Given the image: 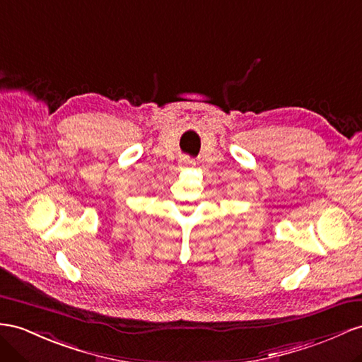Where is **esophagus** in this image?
Wrapping results in <instances>:
<instances>
[{"mask_svg":"<svg viewBox=\"0 0 362 362\" xmlns=\"http://www.w3.org/2000/svg\"><path fill=\"white\" fill-rule=\"evenodd\" d=\"M180 165L183 166V168H189V166L196 165V162L191 160V159H188V157H183V159H180Z\"/></svg>","mask_w":362,"mask_h":362,"instance_id":"34e87169","label":"esophagus"}]
</instances>
